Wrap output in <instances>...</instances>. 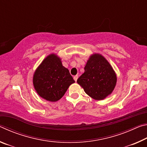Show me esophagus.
Instances as JSON below:
<instances>
[{
	"instance_id": "1",
	"label": "esophagus",
	"mask_w": 147,
	"mask_h": 147,
	"mask_svg": "<svg viewBox=\"0 0 147 147\" xmlns=\"http://www.w3.org/2000/svg\"><path fill=\"white\" fill-rule=\"evenodd\" d=\"M78 75H75V76H73V78H74V80H75V82L77 81V79H78Z\"/></svg>"
}]
</instances>
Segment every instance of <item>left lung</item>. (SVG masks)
I'll list each match as a JSON object with an SVG mask.
<instances>
[{
	"label": "left lung",
	"mask_w": 147,
	"mask_h": 147,
	"mask_svg": "<svg viewBox=\"0 0 147 147\" xmlns=\"http://www.w3.org/2000/svg\"><path fill=\"white\" fill-rule=\"evenodd\" d=\"M84 70L77 82L82 87L86 94L100 100L111 93L116 85V74L102 56L98 54L92 55Z\"/></svg>",
	"instance_id": "1"
}]
</instances>
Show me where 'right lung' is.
Wrapping results in <instances>:
<instances>
[{
	"label": "right lung",
	"instance_id": "right-lung-1",
	"mask_svg": "<svg viewBox=\"0 0 147 147\" xmlns=\"http://www.w3.org/2000/svg\"><path fill=\"white\" fill-rule=\"evenodd\" d=\"M73 83L74 80L69 70L62 65L60 59L55 54H51L44 59L33 78L37 93L51 102L59 100Z\"/></svg>",
	"mask_w": 147,
	"mask_h": 147
}]
</instances>
